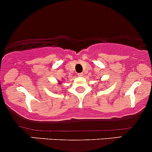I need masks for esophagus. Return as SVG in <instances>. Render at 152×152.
Instances as JSON below:
<instances>
[{
  "label": "esophagus",
  "instance_id": "1",
  "mask_svg": "<svg viewBox=\"0 0 152 152\" xmlns=\"http://www.w3.org/2000/svg\"><path fill=\"white\" fill-rule=\"evenodd\" d=\"M79 76H83V73H79Z\"/></svg>",
  "mask_w": 152,
  "mask_h": 152
}]
</instances>
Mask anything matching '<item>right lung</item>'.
I'll use <instances>...</instances> for the list:
<instances>
[{"label": "right lung", "mask_w": 152, "mask_h": 152, "mask_svg": "<svg viewBox=\"0 0 152 152\" xmlns=\"http://www.w3.org/2000/svg\"><path fill=\"white\" fill-rule=\"evenodd\" d=\"M59 83H60V84H61V83H62V82H60V81H59Z\"/></svg>", "instance_id": "add662e5"}]
</instances>
